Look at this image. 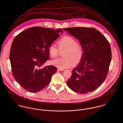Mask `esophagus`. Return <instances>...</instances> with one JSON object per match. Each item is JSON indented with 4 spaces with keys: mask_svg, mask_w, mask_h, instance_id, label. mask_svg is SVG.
<instances>
[{
    "mask_svg": "<svg viewBox=\"0 0 123 123\" xmlns=\"http://www.w3.org/2000/svg\"><path fill=\"white\" fill-rule=\"evenodd\" d=\"M58 71H63L64 70H63V69H61L58 68Z\"/></svg>",
    "mask_w": 123,
    "mask_h": 123,
    "instance_id": "1",
    "label": "esophagus"
}]
</instances>
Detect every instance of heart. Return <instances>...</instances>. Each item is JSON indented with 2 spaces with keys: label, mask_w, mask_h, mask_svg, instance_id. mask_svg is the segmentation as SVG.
I'll return each mask as SVG.
<instances>
[{
  "label": "heart",
  "mask_w": 123,
  "mask_h": 123,
  "mask_svg": "<svg viewBox=\"0 0 123 123\" xmlns=\"http://www.w3.org/2000/svg\"><path fill=\"white\" fill-rule=\"evenodd\" d=\"M58 48L52 44L48 47V53L52 58H55L60 53V51H64L62 53L63 57L53 60L51 63L61 69L67 68L71 66L79 64L81 61L84 51L82 45L73 37L64 36L57 42Z\"/></svg>",
  "instance_id": "heart-1"
}]
</instances>
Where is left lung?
<instances>
[{"mask_svg":"<svg viewBox=\"0 0 123 123\" xmlns=\"http://www.w3.org/2000/svg\"><path fill=\"white\" fill-rule=\"evenodd\" d=\"M82 45L83 58L72 71L68 86L75 92L86 94L98 88L107 77L112 58L110 43L99 31L92 27L63 29Z\"/></svg>","mask_w":123,"mask_h":123,"instance_id":"left-lung-1","label":"left lung"}]
</instances>
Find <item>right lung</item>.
<instances>
[{
    "label": "right lung",
    "instance_id": "1",
    "mask_svg": "<svg viewBox=\"0 0 123 123\" xmlns=\"http://www.w3.org/2000/svg\"><path fill=\"white\" fill-rule=\"evenodd\" d=\"M63 33L61 29L35 26L16 36L9 54L14 78L25 90L38 92L50 82L57 68L52 65L41 67L49 59L48 47Z\"/></svg>",
    "mask_w": 123,
    "mask_h": 123
}]
</instances>
